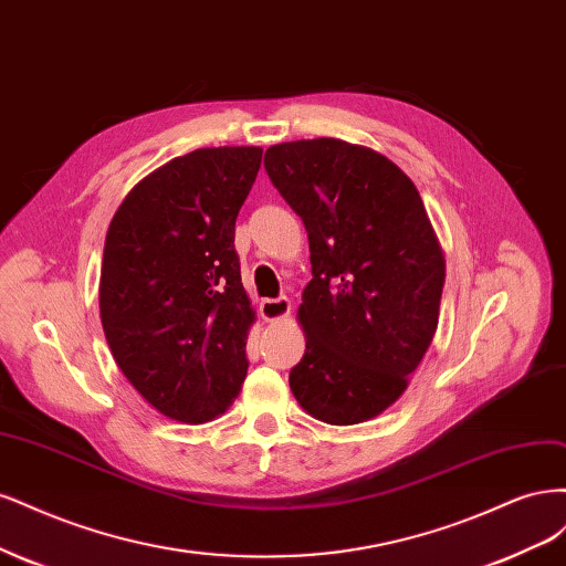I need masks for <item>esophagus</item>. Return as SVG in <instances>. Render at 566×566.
<instances>
[{
  "instance_id": "34e87169",
  "label": "esophagus",
  "mask_w": 566,
  "mask_h": 566,
  "mask_svg": "<svg viewBox=\"0 0 566 566\" xmlns=\"http://www.w3.org/2000/svg\"><path fill=\"white\" fill-rule=\"evenodd\" d=\"M289 313H291V301H289L286 296L261 301V317H263L265 322L284 319V317H289Z\"/></svg>"
}]
</instances>
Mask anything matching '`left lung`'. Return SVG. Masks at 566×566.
<instances>
[{
    "label": "left lung",
    "instance_id": "left-lung-1",
    "mask_svg": "<svg viewBox=\"0 0 566 566\" xmlns=\"http://www.w3.org/2000/svg\"><path fill=\"white\" fill-rule=\"evenodd\" d=\"M265 169L313 263L291 392L322 423L371 421L402 397L440 322L447 261L423 199L386 155L340 138L272 145Z\"/></svg>",
    "mask_w": 566,
    "mask_h": 566
}]
</instances>
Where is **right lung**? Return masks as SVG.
<instances>
[{
	"instance_id": "add662e5",
	"label": "right lung",
	"mask_w": 566,
	"mask_h": 566,
	"mask_svg": "<svg viewBox=\"0 0 566 566\" xmlns=\"http://www.w3.org/2000/svg\"><path fill=\"white\" fill-rule=\"evenodd\" d=\"M263 148L174 157L124 197L105 237L98 303L122 374L178 423L213 421L247 378L256 310L242 284L234 221Z\"/></svg>"
}]
</instances>
